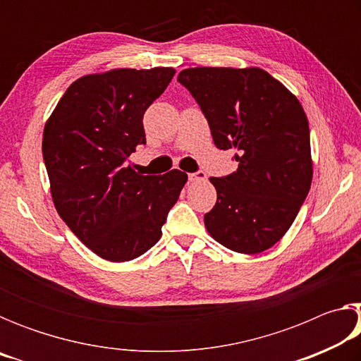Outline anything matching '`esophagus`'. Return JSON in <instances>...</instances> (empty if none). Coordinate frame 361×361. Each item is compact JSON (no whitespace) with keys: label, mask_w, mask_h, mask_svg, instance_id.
I'll list each match as a JSON object with an SVG mask.
<instances>
[{"label":"esophagus","mask_w":361,"mask_h":361,"mask_svg":"<svg viewBox=\"0 0 361 361\" xmlns=\"http://www.w3.org/2000/svg\"><path fill=\"white\" fill-rule=\"evenodd\" d=\"M188 178H189V181H192V183H195V181H204V180L207 178V175H205V172H202V170H199V172L189 173Z\"/></svg>","instance_id":"esophagus-1"}]
</instances>
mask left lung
<instances>
[{"mask_svg":"<svg viewBox=\"0 0 361 361\" xmlns=\"http://www.w3.org/2000/svg\"><path fill=\"white\" fill-rule=\"evenodd\" d=\"M178 82L209 121L218 149H235V172L210 178L216 204L207 231L237 253L256 255L282 239L312 183L309 122L301 103L261 68L183 70Z\"/></svg>","mask_w":361,"mask_h":361,"instance_id":"1","label":"left lung"}]
</instances>
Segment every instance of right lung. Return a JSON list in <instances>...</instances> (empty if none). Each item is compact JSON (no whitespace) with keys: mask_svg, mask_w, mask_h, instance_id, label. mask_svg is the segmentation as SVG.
Returning a JSON list of instances; mask_svg holds the SVG:
<instances>
[{"mask_svg":"<svg viewBox=\"0 0 361 361\" xmlns=\"http://www.w3.org/2000/svg\"><path fill=\"white\" fill-rule=\"evenodd\" d=\"M173 68L111 70L73 82L44 127L42 157L60 218L100 258L124 262L154 245L188 175H138L126 161L146 143L143 114Z\"/></svg>","mask_w":361,"mask_h":361,"instance_id":"add662e5","label":"right lung"}]
</instances>
